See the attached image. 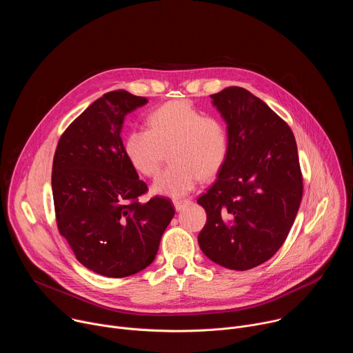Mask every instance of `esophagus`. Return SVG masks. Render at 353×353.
Instances as JSON below:
<instances>
[{"mask_svg":"<svg viewBox=\"0 0 353 353\" xmlns=\"http://www.w3.org/2000/svg\"><path fill=\"white\" fill-rule=\"evenodd\" d=\"M173 204H174V208H176V211H181V210H184L185 207L191 205V199H188V198H183V199H174V201H173Z\"/></svg>","mask_w":353,"mask_h":353,"instance_id":"34e87169","label":"esophagus"}]
</instances>
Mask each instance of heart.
<instances>
[{"instance_id": "1", "label": "heart", "mask_w": 353, "mask_h": 353, "mask_svg": "<svg viewBox=\"0 0 353 353\" xmlns=\"http://www.w3.org/2000/svg\"><path fill=\"white\" fill-rule=\"evenodd\" d=\"M146 128H131L124 139V152L137 170L155 176L166 149L172 163L155 179L152 190L161 195L183 196L201 177H212L223 168L229 154L225 123L204 116L187 100H172L148 114Z\"/></svg>"}]
</instances>
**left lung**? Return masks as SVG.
Segmentation results:
<instances>
[{
    "label": "left lung",
    "instance_id": "8db88e82",
    "mask_svg": "<svg viewBox=\"0 0 353 353\" xmlns=\"http://www.w3.org/2000/svg\"><path fill=\"white\" fill-rule=\"evenodd\" d=\"M211 99L228 124L229 154L196 199L207 212L198 243L211 261L245 271L268 261L294 222L303 195L297 146L289 125L247 89Z\"/></svg>",
    "mask_w": 353,
    "mask_h": 353
}]
</instances>
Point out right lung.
I'll return each instance as SVG.
<instances>
[{
  "instance_id": "obj_1",
  "label": "right lung",
  "mask_w": 353,
  "mask_h": 353,
  "mask_svg": "<svg viewBox=\"0 0 353 353\" xmlns=\"http://www.w3.org/2000/svg\"><path fill=\"white\" fill-rule=\"evenodd\" d=\"M146 103L123 89L105 93L64 131L53 161L60 234L83 267L108 278L134 275L152 263L174 216L169 198L139 203L148 185L124 152V119Z\"/></svg>"
}]
</instances>
